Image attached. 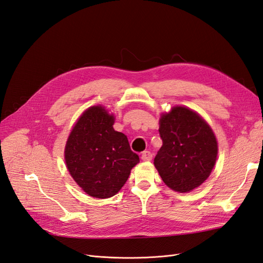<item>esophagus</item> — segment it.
Returning <instances> with one entry per match:
<instances>
[{"label":"esophagus","instance_id":"obj_1","mask_svg":"<svg viewBox=\"0 0 263 263\" xmlns=\"http://www.w3.org/2000/svg\"><path fill=\"white\" fill-rule=\"evenodd\" d=\"M153 159V154L150 151H144L141 155V160L142 161H150Z\"/></svg>","mask_w":263,"mask_h":263}]
</instances>
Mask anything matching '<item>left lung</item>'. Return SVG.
<instances>
[{
	"label": "left lung",
	"instance_id": "8db88e82",
	"mask_svg": "<svg viewBox=\"0 0 263 263\" xmlns=\"http://www.w3.org/2000/svg\"><path fill=\"white\" fill-rule=\"evenodd\" d=\"M159 134L162 147L154 163L162 181L180 193L200 186L210 177L218 153L210 125L194 110L174 106L161 115Z\"/></svg>",
	"mask_w": 263,
	"mask_h": 263
}]
</instances>
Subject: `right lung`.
<instances>
[{"label": "right lung", "instance_id": "obj_1", "mask_svg": "<svg viewBox=\"0 0 263 263\" xmlns=\"http://www.w3.org/2000/svg\"><path fill=\"white\" fill-rule=\"evenodd\" d=\"M114 115L101 105L78 119L65 148L71 177L86 194L107 198L118 193L139 162L123 133L114 130Z\"/></svg>", "mask_w": 263, "mask_h": 263}]
</instances>
